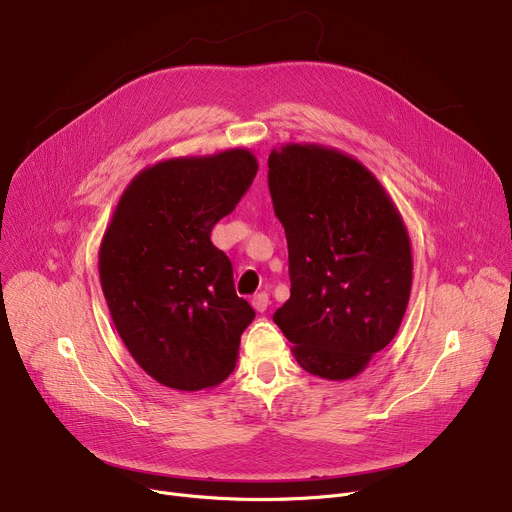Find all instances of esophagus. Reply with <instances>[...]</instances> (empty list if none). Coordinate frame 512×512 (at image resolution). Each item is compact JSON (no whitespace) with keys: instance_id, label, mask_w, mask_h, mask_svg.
<instances>
[{"instance_id":"1","label":"esophagus","mask_w":512,"mask_h":512,"mask_svg":"<svg viewBox=\"0 0 512 512\" xmlns=\"http://www.w3.org/2000/svg\"><path fill=\"white\" fill-rule=\"evenodd\" d=\"M251 305H253L255 311L263 313L267 309V305H270V297H267L265 292H259V294H255V297L251 299Z\"/></svg>"}]
</instances>
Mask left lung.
<instances>
[{
    "mask_svg": "<svg viewBox=\"0 0 512 512\" xmlns=\"http://www.w3.org/2000/svg\"><path fill=\"white\" fill-rule=\"evenodd\" d=\"M267 168L290 272V299L274 321L307 373L351 380L405 317L413 284L405 220L375 174L336 147L286 143Z\"/></svg>",
    "mask_w": 512,
    "mask_h": 512,
    "instance_id": "8db88e82",
    "label": "left lung"
}]
</instances>
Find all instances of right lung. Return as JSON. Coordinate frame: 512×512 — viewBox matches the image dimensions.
Listing matches in <instances>:
<instances>
[{"instance_id": "1", "label": "right lung", "mask_w": 512, "mask_h": 512, "mask_svg": "<svg viewBox=\"0 0 512 512\" xmlns=\"http://www.w3.org/2000/svg\"><path fill=\"white\" fill-rule=\"evenodd\" d=\"M247 147L161 159L134 176L99 247V280L130 357L161 386L197 392L236 367L255 311L211 228L257 174Z\"/></svg>"}]
</instances>
